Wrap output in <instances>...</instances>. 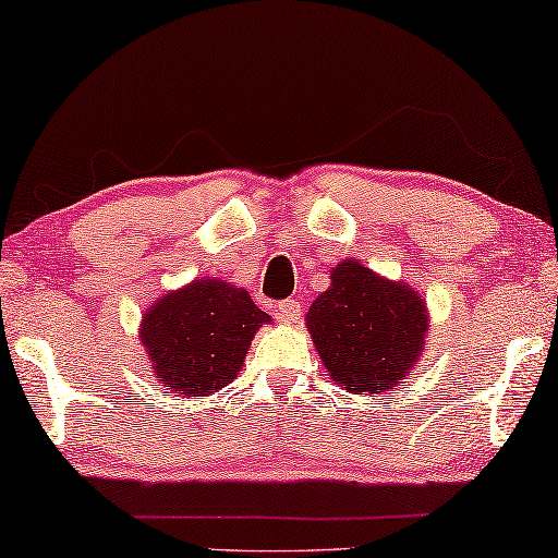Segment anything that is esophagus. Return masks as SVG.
I'll return each instance as SVG.
<instances>
[{
  "instance_id": "obj_1",
  "label": "esophagus",
  "mask_w": 558,
  "mask_h": 558,
  "mask_svg": "<svg viewBox=\"0 0 558 558\" xmlns=\"http://www.w3.org/2000/svg\"><path fill=\"white\" fill-rule=\"evenodd\" d=\"M277 318L281 324H296L301 318V301L299 299H287L277 306Z\"/></svg>"
}]
</instances>
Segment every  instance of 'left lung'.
<instances>
[{
    "label": "left lung",
    "mask_w": 558,
    "mask_h": 558,
    "mask_svg": "<svg viewBox=\"0 0 558 558\" xmlns=\"http://www.w3.org/2000/svg\"><path fill=\"white\" fill-rule=\"evenodd\" d=\"M425 299L359 259L331 269V287L306 312V328L336 386L355 396L386 392L413 373L430 328Z\"/></svg>",
    "instance_id": "1"
}]
</instances>
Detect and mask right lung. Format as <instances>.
Wrapping results in <instances>:
<instances>
[{"instance_id": "add662e5", "label": "right lung", "mask_w": 558, "mask_h": 558, "mask_svg": "<svg viewBox=\"0 0 558 558\" xmlns=\"http://www.w3.org/2000/svg\"><path fill=\"white\" fill-rule=\"evenodd\" d=\"M264 324H271V316L254 304L250 291L199 277L145 308L138 341L162 388L205 398L236 378Z\"/></svg>"}]
</instances>
